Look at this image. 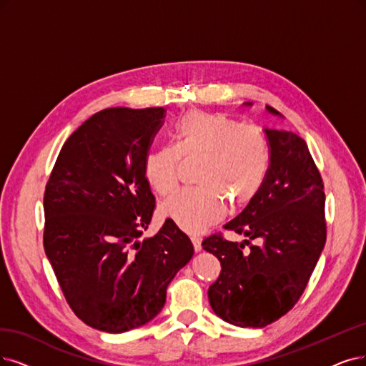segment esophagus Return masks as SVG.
<instances>
[{
  "instance_id": "obj_1",
  "label": "esophagus",
  "mask_w": 366,
  "mask_h": 366,
  "mask_svg": "<svg viewBox=\"0 0 366 366\" xmlns=\"http://www.w3.org/2000/svg\"><path fill=\"white\" fill-rule=\"evenodd\" d=\"M192 242H193V247L194 252H200L202 250V239L197 237H192Z\"/></svg>"
}]
</instances>
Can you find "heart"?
I'll use <instances>...</instances> for the list:
<instances>
[{
    "label": "heart",
    "mask_w": 366,
    "mask_h": 366,
    "mask_svg": "<svg viewBox=\"0 0 366 366\" xmlns=\"http://www.w3.org/2000/svg\"><path fill=\"white\" fill-rule=\"evenodd\" d=\"M179 158L202 162L193 190L173 194L161 204V215L185 232L199 234L217 223L226 202L242 207L259 193L269 169V146L254 125H241L220 113L193 110L173 128V146H159L144 159V179L161 196L178 187Z\"/></svg>",
    "instance_id": "obj_1"
}]
</instances>
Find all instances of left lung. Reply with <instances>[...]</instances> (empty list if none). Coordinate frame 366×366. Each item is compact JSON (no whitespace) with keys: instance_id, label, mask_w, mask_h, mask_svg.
<instances>
[{"instance_id":"obj_1","label":"left lung","mask_w":366,"mask_h":366,"mask_svg":"<svg viewBox=\"0 0 366 366\" xmlns=\"http://www.w3.org/2000/svg\"><path fill=\"white\" fill-rule=\"evenodd\" d=\"M267 112L282 117L268 105ZM265 135L269 144L265 182L223 226L260 244L220 235L202 241L204 250L222 264L219 279L208 290L209 305L215 315L238 327H265L291 310L326 244V196L306 142L291 131L265 129Z\"/></svg>"}]
</instances>
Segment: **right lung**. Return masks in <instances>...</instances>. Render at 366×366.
I'll list each match as a JSON object with an SVG mask.
<instances>
[{
	"label": "right lung",
	"mask_w": 366,
	"mask_h": 366,
	"mask_svg": "<svg viewBox=\"0 0 366 366\" xmlns=\"http://www.w3.org/2000/svg\"><path fill=\"white\" fill-rule=\"evenodd\" d=\"M164 113L116 107L93 114L66 140L46 184L45 253L75 315L102 332L152 321L194 253L169 219L139 239L155 208L143 166Z\"/></svg>",
	"instance_id": "add662e5"
}]
</instances>
